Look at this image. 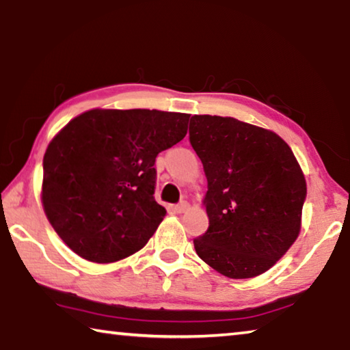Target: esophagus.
I'll list each match as a JSON object with an SVG mask.
<instances>
[{"label": "esophagus", "instance_id": "esophagus-1", "mask_svg": "<svg viewBox=\"0 0 350 350\" xmlns=\"http://www.w3.org/2000/svg\"><path fill=\"white\" fill-rule=\"evenodd\" d=\"M188 206H189V204L187 202V200H182L180 204H177L174 206V210H176V213H185L188 210Z\"/></svg>", "mask_w": 350, "mask_h": 350}]
</instances>
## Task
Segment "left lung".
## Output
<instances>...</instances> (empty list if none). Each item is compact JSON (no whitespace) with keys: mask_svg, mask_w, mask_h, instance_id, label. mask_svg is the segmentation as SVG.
I'll return each mask as SVG.
<instances>
[{"mask_svg":"<svg viewBox=\"0 0 350 350\" xmlns=\"http://www.w3.org/2000/svg\"><path fill=\"white\" fill-rule=\"evenodd\" d=\"M189 144L208 182L199 258L233 280L264 273L301 230L307 187L292 150L273 131L219 116H193Z\"/></svg>","mask_w":350,"mask_h":350,"instance_id":"8db88e82","label":"left lung"}]
</instances>
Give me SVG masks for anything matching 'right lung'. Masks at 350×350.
Here are the masks:
<instances>
[{
  "label": "right lung",
  "mask_w": 350,
  "mask_h": 350,
  "mask_svg": "<svg viewBox=\"0 0 350 350\" xmlns=\"http://www.w3.org/2000/svg\"><path fill=\"white\" fill-rule=\"evenodd\" d=\"M188 118L157 109H91L52 139L41 202L70 250L106 264L150 241L167 215L154 199V163L185 137Z\"/></svg>",
  "instance_id": "right-lung-1"
}]
</instances>
